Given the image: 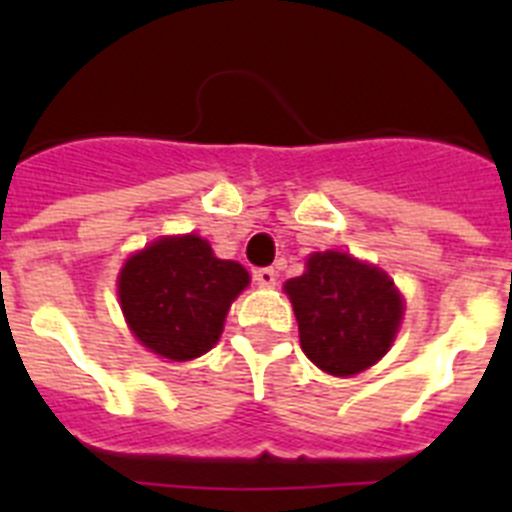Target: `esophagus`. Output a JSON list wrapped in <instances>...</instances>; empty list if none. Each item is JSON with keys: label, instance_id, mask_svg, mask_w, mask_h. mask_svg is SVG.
Instances as JSON below:
<instances>
[{"label": "esophagus", "instance_id": "34e87169", "mask_svg": "<svg viewBox=\"0 0 512 512\" xmlns=\"http://www.w3.org/2000/svg\"><path fill=\"white\" fill-rule=\"evenodd\" d=\"M253 279L259 287H274L277 284V269L274 266H261V269L253 271Z\"/></svg>", "mask_w": 512, "mask_h": 512}]
</instances>
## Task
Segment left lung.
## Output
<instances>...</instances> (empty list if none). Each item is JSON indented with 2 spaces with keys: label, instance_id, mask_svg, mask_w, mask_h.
I'll return each mask as SVG.
<instances>
[{
  "label": "left lung",
  "instance_id": "left-lung-1",
  "mask_svg": "<svg viewBox=\"0 0 512 512\" xmlns=\"http://www.w3.org/2000/svg\"><path fill=\"white\" fill-rule=\"evenodd\" d=\"M307 359L323 372H364L392 346L402 320V297L377 266L346 253H312L302 277L284 284Z\"/></svg>",
  "mask_w": 512,
  "mask_h": 512
}]
</instances>
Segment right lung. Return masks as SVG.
<instances>
[{
  "instance_id": "1",
  "label": "right lung",
  "mask_w": 512,
  "mask_h": 512,
  "mask_svg": "<svg viewBox=\"0 0 512 512\" xmlns=\"http://www.w3.org/2000/svg\"><path fill=\"white\" fill-rule=\"evenodd\" d=\"M248 284L235 261L215 259L200 235L161 238L130 256L117 279L130 330L153 354L189 361L215 346L225 315Z\"/></svg>"
}]
</instances>
